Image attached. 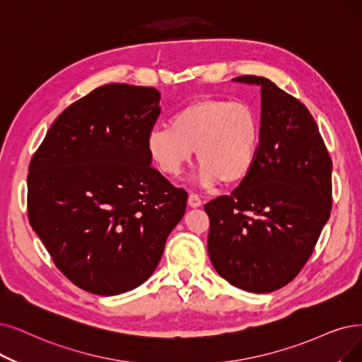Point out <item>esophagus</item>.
<instances>
[{
  "label": "esophagus",
  "instance_id": "1",
  "mask_svg": "<svg viewBox=\"0 0 362 362\" xmlns=\"http://www.w3.org/2000/svg\"><path fill=\"white\" fill-rule=\"evenodd\" d=\"M189 205H190L192 208H199V206H202L200 197H199L197 194H190V196H189Z\"/></svg>",
  "mask_w": 362,
  "mask_h": 362
}]
</instances>
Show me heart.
Instances as JSON below:
<instances>
[{
	"label": "heart",
	"instance_id": "1",
	"mask_svg": "<svg viewBox=\"0 0 362 362\" xmlns=\"http://www.w3.org/2000/svg\"><path fill=\"white\" fill-rule=\"evenodd\" d=\"M258 146L259 119L254 108L220 98L190 103L172 115L169 126H156L147 136L150 160L170 178L181 175L196 151L197 182L204 189L247 178Z\"/></svg>",
	"mask_w": 362,
	"mask_h": 362
}]
</instances>
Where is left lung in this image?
I'll use <instances>...</instances> for the list:
<instances>
[{"label": "left lung", "mask_w": 362, "mask_h": 362, "mask_svg": "<svg viewBox=\"0 0 362 362\" xmlns=\"http://www.w3.org/2000/svg\"><path fill=\"white\" fill-rule=\"evenodd\" d=\"M262 92L259 146L230 196L205 205L216 273L250 293H272L306 264L331 211L332 163L309 110L269 78L242 76Z\"/></svg>", "instance_id": "left-lung-1"}]
</instances>
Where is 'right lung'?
Wrapping results in <instances>:
<instances>
[{"label":"right lung","instance_id":"add662e5","mask_svg":"<svg viewBox=\"0 0 362 362\" xmlns=\"http://www.w3.org/2000/svg\"><path fill=\"white\" fill-rule=\"evenodd\" d=\"M154 88L105 84L69 105L33 156L28 218L81 290L115 296L146 282L181 221L187 192L151 168Z\"/></svg>","mask_w":362,"mask_h":362}]
</instances>
